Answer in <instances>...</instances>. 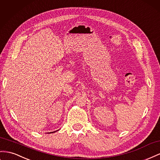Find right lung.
Segmentation results:
<instances>
[{
	"instance_id": "obj_1",
	"label": "right lung",
	"mask_w": 160,
	"mask_h": 160,
	"mask_svg": "<svg viewBox=\"0 0 160 160\" xmlns=\"http://www.w3.org/2000/svg\"><path fill=\"white\" fill-rule=\"evenodd\" d=\"M57 131H54V132H48V133H53V132H57Z\"/></svg>"
}]
</instances>
